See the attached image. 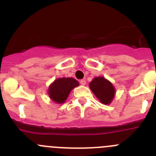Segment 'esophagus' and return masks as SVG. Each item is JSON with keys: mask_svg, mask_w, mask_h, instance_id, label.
Masks as SVG:
<instances>
[{"mask_svg": "<svg viewBox=\"0 0 156 156\" xmlns=\"http://www.w3.org/2000/svg\"><path fill=\"white\" fill-rule=\"evenodd\" d=\"M80 83L81 85H85L86 84V80H81L80 81Z\"/></svg>", "mask_w": 156, "mask_h": 156, "instance_id": "34e87169", "label": "esophagus"}]
</instances>
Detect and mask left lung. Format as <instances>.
<instances>
[{"label": "left lung", "mask_w": 156, "mask_h": 156, "mask_svg": "<svg viewBox=\"0 0 156 156\" xmlns=\"http://www.w3.org/2000/svg\"><path fill=\"white\" fill-rule=\"evenodd\" d=\"M89 87L97 98L104 105H109L115 97V87L103 76L94 77L89 83Z\"/></svg>", "instance_id": "8db88e82"}]
</instances>
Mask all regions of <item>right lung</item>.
I'll return each mask as SVG.
<instances>
[{"label":"right lung","mask_w":156,"mask_h":156,"mask_svg":"<svg viewBox=\"0 0 156 156\" xmlns=\"http://www.w3.org/2000/svg\"><path fill=\"white\" fill-rule=\"evenodd\" d=\"M79 86V82L71 77L58 78L48 87L49 98L56 104L65 103L73 88Z\"/></svg>","instance_id":"add662e5"}]
</instances>
